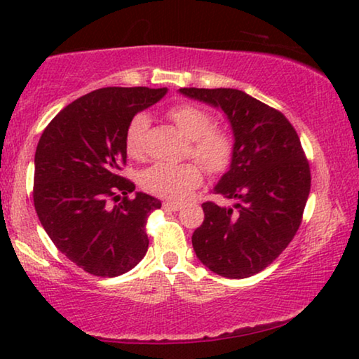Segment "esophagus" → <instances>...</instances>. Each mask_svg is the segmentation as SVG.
<instances>
[{"mask_svg": "<svg viewBox=\"0 0 359 359\" xmlns=\"http://www.w3.org/2000/svg\"><path fill=\"white\" fill-rule=\"evenodd\" d=\"M163 209L165 210H171V212H176V210L181 209V204L170 203V201H166V203H163Z\"/></svg>", "mask_w": 359, "mask_h": 359, "instance_id": "esophagus-1", "label": "esophagus"}]
</instances>
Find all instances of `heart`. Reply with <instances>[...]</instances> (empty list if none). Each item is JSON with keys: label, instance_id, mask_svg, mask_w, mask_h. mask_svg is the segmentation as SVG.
Returning <instances> with one entry per match:
<instances>
[{"label": "heart", "instance_id": "b5f03b06", "mask_svg": "<svg viewBox=\"0 0 359 359\" xmlns=\"http://www.w3.org/2000/svg\"><path fill=\"white\" fill-rule=\"evenodd\" d=\"M168 117L175 122L186 139H189L188 154L210 173L225 170L233 155V139L229 130L214 126V117L203 107L183 102L168 109ZM150 119L147 114L132 117L126 130V150L135 160L144 158V139ZM203 181V170L194 161L181 165L156 163L140 176L142 188L155 196L168 199H184Z\"/></svg>", "mask_w": 359, "mask_h": 359}]
</instances>
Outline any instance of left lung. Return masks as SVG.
Segmentation results:
<instances>
[{
	"label": "left lung",
	"instance_id": "left-lung-1",
	"mask_svg": "<svg viewBox=\"0 0 359 359\" xmlns=\"http://www.w3.org/2000/svg\"><path fill=\"white\" fill-rule=\"evenodd\" d=\"M180 93L222 109L235 139L232 163L214 188L233 205L203 204L194 252L220 276H253L284 252L302 222L311 168L301 140L283 112L240 90L181 88Z\"/></svg>",
	"mask_w": 359,
	"mask_h": 359
}]
</instances>
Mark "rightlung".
<instances>
[{
    "mask_svg": "<svg viewBox=\"0 0 359 359\" xmlns=\"http://www.w3.org/2000/svg\"><path fill=\"white\" fill-rule=\"evenodd\" d=\"M166 91L111 86L88 93L53 117L37 144L32 198L39 220L55 247L95 276L130 271L149 248L147 219L161 203L145 193L130 199L135 184L121 170L132 117Z\"/></svg>",
    "mask_w": 359,
    "mask_h": 359,
    "instance_id": "obj_1",
    "label": "right lung"
}]
</instances>
